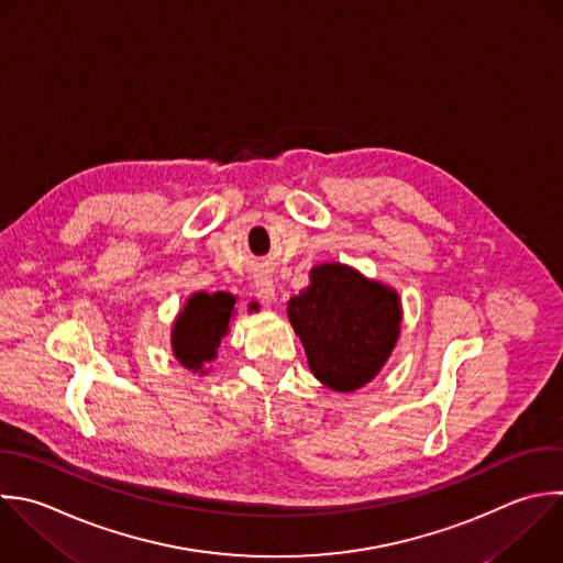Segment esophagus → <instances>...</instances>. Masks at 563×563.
<instances>
[{"label":"esophagus","mask_w":563,"mask_h":563,"mask_svg":"<svg viewBox=\"0 0 563 563\" xmlns=\"http://www.w3.org/2000/svg\"><path fill=\"white\" fill-rule=\"evenodd\" d=\"M255 292H257V297L262 299V301H273L275 299V284H273V279H268V277H260L257 282H255Z\"/></svg>","instance_id":"esophagus-1"}]
</instances>
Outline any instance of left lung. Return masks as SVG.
Here are the masks:
<instances>
[{"instance_id": "8db88e82", "label": "left lung", "mask_w": 563, "mask_h": 563, "mask_svg": "<svg viewBox=\"0 0 563 563\" xmlns=\"http://www.w3.org/2000/svg\"><path fill=\"white\" fill-rule=\"evenodd\" d=\"M400 299L385 284L343 264H319L310 286L288 301L312 374L334 391L369 383L400 334Z\"/></svg>"}]
</instances>
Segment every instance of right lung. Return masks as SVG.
<instances>
[{"label":"right lung","instance_id":"add662e5","mask_svg":"<svg viewBox=\"0 0 563 563\" xmlns=\"http://www.w3.org/2000/svg\"><path fill=\"white\" fill-rule=\"evenodd\" d=\"M235 310V297L229 292H194L178 314L172 330L174 356L183 367L200 372L218 354L222 336Z\"/></svg>","mask_w":563,"mask_h":563}]
</instances>
